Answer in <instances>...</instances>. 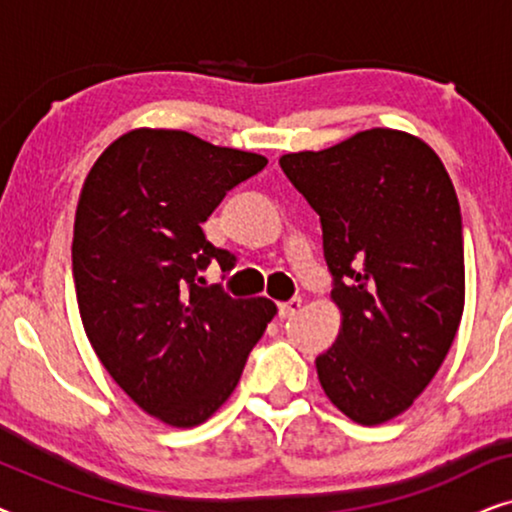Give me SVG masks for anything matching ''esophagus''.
I'll return each instance as SVG.
<instances>
[{"mask_svg":"<svg viewBox=\"0 0 512 512\" xmlns=\"http://www.w3.org/2000/svg\"><path fill=\"white\" fill-rule=\"evenodd\" d=\"M300 305H303V300L300 298H291V300H286V303H279V317L282 319L293 317V314L300 310Z\"/></svg>","mask_w":512,"mask_h":512,"instance_id":"esophagus-1","label":"esophagus"}]
</instances>
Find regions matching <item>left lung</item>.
Segmentation results:
<instances>
[{
	"label": "left lung",
	"instance_id": "8db88e82",
	"mask_svg": "<svg viewBox=\"0 0 512 512\" xmlns=\"http://www.w3.org/2000/svg\"><path fill=\"white\" fill-rule=\"evenodd\" d=\"M279 165L319 214L338 338L317 356L326 396L354 422L401 415L450 352L464 312V235L436 151L373 128Z\"/></svg>",
	"mask_w": 512,
	"mask_h": 512
}]
</instances>
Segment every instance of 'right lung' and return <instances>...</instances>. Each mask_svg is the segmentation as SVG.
Returning a JSON list of instances; mask_svg holds the SVG:
<instances>
[{
  "label": "right lung",
  "instance_id": "add662e5",
  "mask_svg": "<svg viewBox=\"0 0 512 512\" xmlns=\"http://www.w3.org/2000/svg\"><path fill=\"white\" fill-rule=\"evenodd\" d=\"M268 165L184 130L139 128L97 158L81 188L72 272L83 328L118 387L160 422L214 415L277 314L268 298L200 286L216 249L202 223L228 191Z\"/></svg>",
  "mask_w": 512,
  "mask_h": 512
}]
</instances>
